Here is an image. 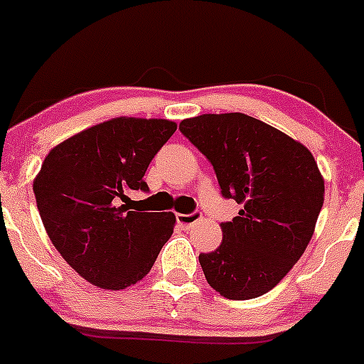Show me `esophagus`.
<instances>
[{
	"label": "esophagus",
	"mask_w": 364,
	"mask_h": 364,
	"mask_svg": "<svg viewBox=\"0 0 364 364\" xmlns=\"http://www.w3.org/2000/svg\"><path fill=\"white\" fill-rule=\"evenodd\" d=\"M201 219L200 212H193V213H177V223L178 226H182L183 230H189L193 224H196L198 220Z\"/></svg>",
	"instance_id": "obj_1"
}]
</instances>
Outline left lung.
<instances>
[{
	"instance_id": "left-lung-1",
	"label": "left lung",
	"mask_w": 364,
	"mask_h": 364,
	"mask_svg": "<svg viewBox=\"0 0 364 364\" xmlns=\"http://www.w3.org/2000/svg\"><path fill=\"white\" fill-rule=\"evenodd\" d=\"M181 133L213 166L220 193L242 205L223 242L200 254L207 282L228 299L268 293L301 257L324 203L312 152L245 114L186 119Z\"/></svg>"
}]
</instances>
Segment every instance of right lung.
<instances>
[{"label":"right lung","mask_w":364,"mask_h":364,"mask_svg":"<svg viewBox=\"0 0 364 364\" xmlns=\"http://www.w3.org/2000/svg\"><path fill=\"white\" fill-rule=\"evenodd\" d=\"M177 124L117 117L55 145L33 182L45 231L63 259L101 289H126L151 272L173 233L171 212L131 208L149 164Z\"/></svg>","instance_id":"right-lung-1"}]
</instances>
